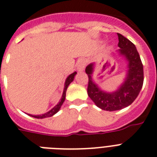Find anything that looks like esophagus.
<instances>
[{"label": "esophagus", "instance_id": "1", "mask_svg": "<svg viewBox=\"0 0 157 157\" xmlns=\"http://www.w3.org/2000/svg\"><path fill=\"white\" fill-rule=\"evenodd\" d=\"M85 65H86V61H85L84 59H81L78 61V63H77L76 68H77V70H78L79 72H82L83 70L85 69Z\"/></svg>", "mask_w": 157, "mask_h": 157}]
</instances>
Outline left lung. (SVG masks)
I'll use <instances>...</instances> for the list:
<instances>
[{"mask_svg":"<svg viewBox=\"0 0 157 157\" xmlns=\"http://www.w3.org/2000/svg\"><path fill=\"white\" fill-rule=\"evenodd\" d=\"M118 52L128 61L127 78L122 86L114 93L101 90L93 81L94 63L85 68L89 77L88 95L98 107L104 110L114 111L127 107L138 97L144 84V67L136 46L121 34H118Z\"/></svg>","mask_w":157,"mask_h":157,"instance_id":"1","label":"left lung"}]
</instances>
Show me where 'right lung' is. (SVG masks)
<instances>
[{"instance_id":"obj_1","label":"right lung","mask_w":157,"mask_h":157,"mask_svg":"<svg viewBox=\"0 0 157 157\" xmlns=\"http://www.w3.org/2000/svg\"><path fill=\"white\" fill-rule=\"evenodd\" d=\"M76 74V72H74L73 73H72V74L69 75V76H67V78L66 79L65 84H64V90H63L62 98H61L60 101H59V102L54 108H52V109H51L50 111L47 112V113H45V114H40V115H30V114H29V115L32 116V117H34V118H48V117H52V115H54L55 114H56L57 112L59 110V109H60L61 105H63V101H64V100H65L66 91H67V87H68V85H69L70 83L72 82V81L74 80V76Z\"/></svg>"}]
</instances>
